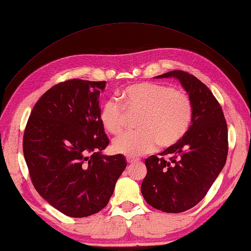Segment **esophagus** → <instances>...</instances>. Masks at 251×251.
<instances>
[{
  "instance_id": "obj_1",
  "label": "esophagus",
  "mask_w": 251,
  "mask_h": 251,
  "mask_svg": "<svg viewBox=\"0 0 251 251\" xmlns=\"http://www.w3.org/2000/svg\"><path fill=\"white\" fill-rule=\"evenodd\" d=\"M126 160L128 164H133V163H136V161H138L139 158H136V157H131V156H127Z\"/></svg>"
}]
</instances>
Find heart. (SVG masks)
Listing matches in <instances>:
<instances>
[{"label": "heart", "mask_w": 251, "mask_h": 251, "mask_svg": "<svg viewBox=\"0 0 251 251\" xmlns=\"http://www.w3.org/2000/svg\"><path fill=\"white\" fill-rule=\"evenodd\" d=\"M122 105L108 99L100 108V122L107 133L124 130L128 115L141 116L137 131L127 133L114 141L118 154L139 156L154 151L157 144L171 147L184 137L193 120V104L185 91L161 83L141 82L125 87L118 94Z\"/></svg>", "instance_id": "obj_1"}]
</instances>
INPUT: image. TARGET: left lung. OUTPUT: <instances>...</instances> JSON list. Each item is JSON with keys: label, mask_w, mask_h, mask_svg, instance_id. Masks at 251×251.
<instances>
[{"label": "left lung", "mask_w": 251, "mask_h": 251, "mask_svg": "<svg viewBox=\"0 0 251 251\" xmlns=\"http://www.w3.org/2000/svg\"><path fill=\"white\" fill-rule=\"evenodd\" d=\"M156 77L177 78L193 104L187 134L160 152L163 157L151 155L145 159L147 175L141 187L144 199L151 207L177 214L196 206L206 196L226 164L227 123L211 91L194 75L176 70Z\"/></svg>", "instance_id": "1"}]
</instances>
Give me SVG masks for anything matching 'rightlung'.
<instances>
[{
	"mask_svg": "<svg viewBox=\"0 0 251 251\" xmlns=\"http://www.w3.org/2000/svg\"><path fill=\"white\" fill-rule=\"evenodd\" d=\"M106 82L69 79L50 87L34 105L23 136L33 186L70 217L94 215L107 205L126 168L122 154H101L108 137L100 122Z\"/></svg>",
	"mask_w": 251,
	"mask_h": 251,
	"instance_id": "1",
	"label": "right lung"
}]
</instances>
